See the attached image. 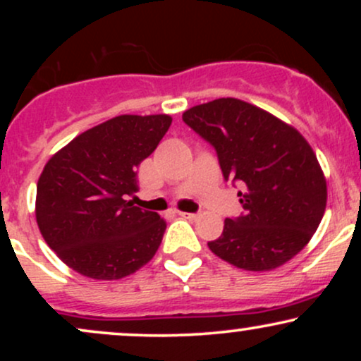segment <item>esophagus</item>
<instances>
[{
    "mask_svg": "<svg viewBox=\"0 0 361 361\" xmlns=\"http://www.w3.org/2000/svg\"><path fill=\"white\" fill-rule=\"evenodd\" d=\"M180 215L183 219H188V221H195V219H198V214H193V212H180Z\"/></svg>",
    "mask_w": 361,
    "mask_h": 361,
    "instance_id": "1",
    "label": "esophagus"
}]
</instances>
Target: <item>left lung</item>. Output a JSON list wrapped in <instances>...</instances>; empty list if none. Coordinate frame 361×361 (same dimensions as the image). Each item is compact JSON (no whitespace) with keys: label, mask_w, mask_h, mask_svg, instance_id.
<instances>
[{"label":"left lung","mask_w":361,"mask_h":361,"mask_svg":"<svg viewBox=\"0 0 361 361\" xmlns=\"http://www.w3.org/2000/svg\"><path fill=\"white\" fill-rule=\"evenodd\" d=\"M183 122L215 149L224 180L239 185L244 212L226 219L210 251L243 270L267 271L304 250L327 200L324 175L307 140L238 98L193 106Z\"/></svg>","instance_id":"obj_1"}]
</instances>
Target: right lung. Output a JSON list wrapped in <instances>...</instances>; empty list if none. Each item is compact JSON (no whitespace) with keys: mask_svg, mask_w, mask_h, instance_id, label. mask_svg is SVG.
I'll list each match as a JSON object with an SVG mask.
<instances>
[{"mask_svg":"<svg viewBox=\"0 0 361 361\" xmlns=\"http://www.w3.org/2000/svg\"><path fill=\"white\" fill-rule=\"evenodd\" d=\"M169 115H120L82 132L45 164L35 215L52 251L81 275L118 280L152 259L166 221L127 200Z\"/></svg>","mask_w":361,"mask_h":361,"instance_id":"1","label":"right lung"}]
</instances>
